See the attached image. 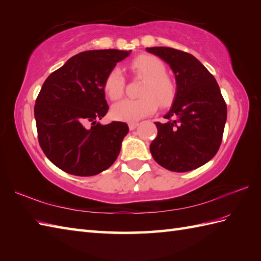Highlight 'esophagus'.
<instances>
[{
	"instance_id": "34e87169",
	"label": "esophagus",
	"mask_w": 261,
	"mask_h": 261,
	"mask_svg": "<svg viewBox=\"0 0 261 261\" xmlns=\"http://www.w3.org/2000/svg\"><path fill=\"white\" fill-rule=\"evenodd\" d=\"M137 126H138L137 122H130V123H129V129H130V130H135Z\"/></svg>"
}]
</instances>
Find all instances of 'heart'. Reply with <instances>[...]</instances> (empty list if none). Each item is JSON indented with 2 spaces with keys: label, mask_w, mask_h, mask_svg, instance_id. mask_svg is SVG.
<instances>
[{
  "label": "heart",
  "mask_w": 261,
  "mask_h": 261,
  "mask_svg": "<svg viewBox=\"0 0 261 261\" xmlns=\"http://www.w3.org/2000/svg\"><path fill=\"white\" fill-rule=\"evenodd\" d=\"M131 70L143 80L137 99H122L111 109V115L118 121L136 122L156 112L158 104L166 108L173 103L176 95L174 82L166 75V66L159 58L143 55L131 63ZM107 96L115 101L123 95L124 79L120 68L111 69L103 83Z\"/></svg>",
  "instance_id": "b5f03b06"
}]
</instances>
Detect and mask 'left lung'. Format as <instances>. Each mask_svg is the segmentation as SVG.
I'll use <instances>...</instances> for the list:
<instances>
[{"instance_id": "1", "label": "left lung", "mask_w": 261, "mask_h": 261, "mask_svg": "<svg viewBox=\"0 0 261 261\" xmlns=\"http://www.w3.org/2000/svg\"><path fill=\"white\" fill-rule=\"evenodd\" d=\"M167 63L176 80V95L154 122L158 135L151 145L153 159L164 168L184 173L201 167L218 152L226 121V104L214 76L193 55L168 47L146 48Z\"/></svg>"}]
</instances>
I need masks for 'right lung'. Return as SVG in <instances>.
<instances>
[{"mask_svg": "<svg viewBox=\"0 0 261 261\" xmlns=\"http://www.w3.org/2000/svg\"><path fill=\"white\" fill-rule=\"evenodd\" d=\"M130 53L118 49L80 53L43 83L35 105L39 145L66 173L94 176L118 158L129 126L119 121L103 125L97 120L109 110L105 77Z\"/></svg>", "mask_w": 261, "mask_h": 261, "instance_id": "add662e5", "label": "right lung"}]
</instances>
